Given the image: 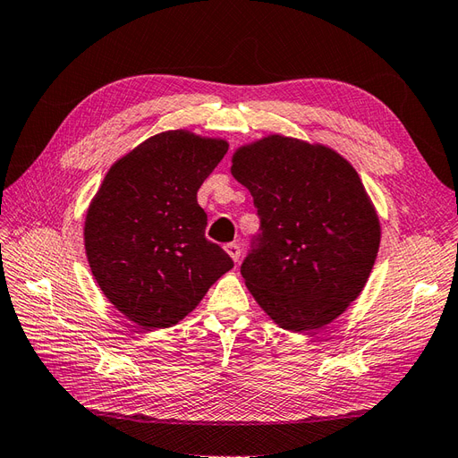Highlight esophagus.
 <instances>
[{
    "mask_svg": "<svg viewBox=\"0 0 458 458\" xmlns=\"http://www.w3.org/2000/svg\"><path fill=\"white\" fill-rule=\"evenodd\" d=\"M225 250L233 258V262H239V258H241V246H239V242L225 244Z\"/></svg>",
    "mask_w": 458,
    "mask_h": 458,
    "instance_id": "esophagus-1",
    "label": "esophagus"
}]
</instances>
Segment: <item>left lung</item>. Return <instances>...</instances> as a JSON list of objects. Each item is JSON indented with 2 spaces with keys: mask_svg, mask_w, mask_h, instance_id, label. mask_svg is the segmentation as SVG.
I'll return each mask as SVG.
<instances>
[{
  "mask_svg": "<svg viewBox=\"0 0 458 458\" xmlns=\"http://www.w3.org/2000/svg\"><path fill=\"white\" fill-rule=\"evenodd\" d=\"M259 233L241 266L246 287L283 329L306 333L341 316L364 289L379 219L347 159L274 134L233 156Z\"/></svg>",
  "mask_w": 458,
  "mask_h": 458,
  "instance_id": "8db88e82",
  "label": "left lung"
}]
</instances>
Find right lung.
Returning <instances> with one entry per match:
<instances>
[{
  "mask_svg": "<svg viewBox=\"0 0 458 458\" xmlns=\"http://www.w3.org/2000/svg\"><path fill=\"white\" fill-rule=\"evenodd\" d=\"M225 140L167 131L134 148L107 175L84 221V249L107 301L144 329L175 326L233 267L206 239L196 200L227 154Z\"/></svg>",
  "mask_w": 458,
  "mask_h": 458,
  "instance_id": "right-lung-1",
  "label": "right lung"
}]
</instances>
